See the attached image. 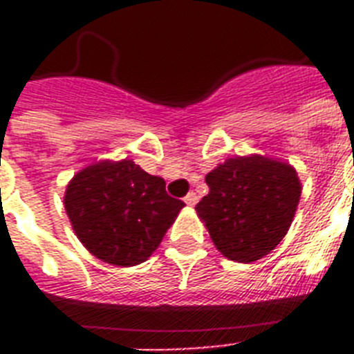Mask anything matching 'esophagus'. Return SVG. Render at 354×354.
I'll use <instances>...</instances> for the list:
<instances>
[{"mask_svg":"<svg viewBox=\"0 0 354 354\" xmlns=\"http://www.w3.org/2000/svg\"><path fill=\"white\" fill-rule=\"evenodd\" d=\"M183 202L193 207V205H196V202H198V196H196V193H189L187 196L183 198Z\"/></svg>","mask_w":354,"mask_h":354,"instance_id":"obj_1","label":"esophagus"}]
</instances>
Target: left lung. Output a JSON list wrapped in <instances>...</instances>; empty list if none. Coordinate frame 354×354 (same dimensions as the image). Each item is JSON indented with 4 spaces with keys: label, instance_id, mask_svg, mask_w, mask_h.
Here are the masks:
<instances>
[{
    "label": "left lung",
    "instance_id": "left-lung-1",
    "mask_svg": "<svg viewBox=\"0 0 354 354\" xmlns=\"http://www.w3.org/2000/svg\"><path fill=\"white\" fill-rule=\"evenodd\" d=\"M209 193L196 204L216 250L236 263L268 255L290 227L301 182L286 161L250 154L227 158L205 174Z\"/></svg>",
    "mask_w": 354,
    "mask_h": 354
}]
</instances>
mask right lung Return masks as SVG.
I'll return each mask as SVG.
<instances>
[{"label":"right lung","mask_w":354,"mask_h":354,"mask_svg":"<svg viewBox=\"0 0 354 354\" xmlns=\"http://www.w3.org/2000/svg\"><path fill=\"white\" fill-rule=\"evenodd\" d=\"M169 196L165 180L132 160H102L69 180L64 207L82 246L108 264L145 263L183 207Z\"/></svg>","instance_id":"add662e5"}]
</instances>
